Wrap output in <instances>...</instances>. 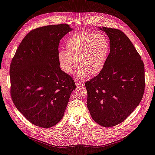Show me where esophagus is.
I'll return each mask as SVG.
<instances>
[{
  "label": "esophagus",
  "mask_w": 155,
  "mask_h": 155,
  "mask_svg": "<svg viewBox=\"0 0 155 155\" xmlns=\"http://www.w3.org/2000/svg\"><path fill=\"white\" fill-rule=\"evenodd\" d=\"M75 84L77 86H82L84 85L82 82L80 81V80H75Z\"/></svg>",
  "instance_id": "obj_1"
}]
</instances>
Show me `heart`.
Here are the masks:
<instances>
[{"instance_id": "obj_1", "label": "heart", "mask_w": 155, "mask_h": 155, "mask_svg": "<svg viewBox=\"0 0 155 155\" xmlns=\"http://www.w3.org/2000/svg\"><path fill=\"white\" fill-rule=\"evenodd\" d=\"M110 53V44L102 33L78 31L66 40V51L60 50L58 59L60 68L71 74L78 63L82 68L77 71L79 77L95 76L103 71Z\"/></svg>"}]
</instances>
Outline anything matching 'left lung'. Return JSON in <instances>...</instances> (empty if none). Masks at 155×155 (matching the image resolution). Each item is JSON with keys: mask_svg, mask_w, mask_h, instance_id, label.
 <instances>
[{"mask_svg": "<svg viewBox=\"0 0 155 155\" xmlns=\"http://www.w3.org/2000/svg\"><path fill=\"white\" fill-rule=\"evenodd\" d=\"M99 28L109 37L110 53L103 71L85 83L87 106L97 124L110 127L124 122L140 103L145 88L144 66L123 31Z\"/></svg>", "mask_w": 155, "mask_h": 155, "instance_id": "8db88e82", "label": "left lung"}]
</instances>
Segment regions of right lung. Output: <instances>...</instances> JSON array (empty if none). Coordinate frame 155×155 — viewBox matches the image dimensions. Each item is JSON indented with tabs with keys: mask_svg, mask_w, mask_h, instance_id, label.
Instances as JSON below:
<instances>
[{
	"mask_svg": "<svg viewBox=\"0 0 155 155\" xmlns=\"http://www.w3.org/2000/svg\"><path fill=\"white\" fill-rule=\"evenodd\" d=\"M68 25H52L30 31L20 43L10 66L11 96L29 122L49 128L64 115L75 81L60 68L59 40Z\"/></svg>",
	"mask_w": 155,
	"mask_h": 155,
	"instance_id": "add662e5",
	"label": "right lung"
}]
</instances>
